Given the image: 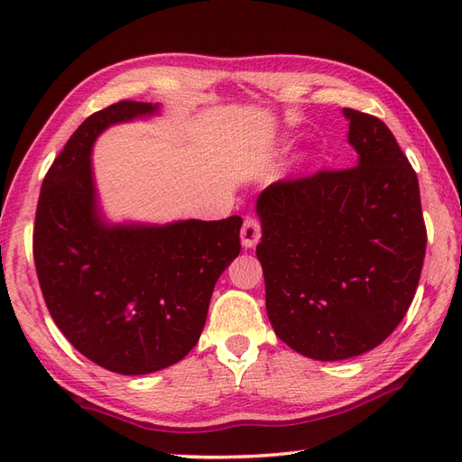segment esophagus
Instances as JSON below:
<instances>
[{"label": "esophagus", "mask_w": 462, "mask_h": 462, "mask_svg": "<svg viewBox=\"0 0 462 462\" xmlns=\"http://www.w3.org/2000/svg\"><path fill=\"white\" fill-rule=\"evenodd\" d=\"M240 238H242V246L244 248H254L262 238V228H260V222L258 218H254V216H248L246 220L242 224V230H240Z\"/></svg>", "instance_id": "34e87169"}]
</instances>
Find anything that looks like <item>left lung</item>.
Wrapping results in <instances>:
<instances>
[{
  "label": "left lung",
  "mask_w": 462,
  "mask_h": 462,
  "mask_svg": "<svg viewBox=\"0 0 462 462\" xmlns=\"http://www.w3.org/2000/svg\"><path fill=\"white\" fill-rule=\"evenodd\" d=\"M343 115L357 164L278 180L256 202L270 323L318 361L361 356L393 333L427 248L417 174L393 133L373 115Z\"/></svg>",
  "instance_id": "obj_1"
}]
</instances>
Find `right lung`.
I'll return each instance as SVG.
<instances>
[{
	"label": "right lung",
	"instance_id": "right-lung-1",
	"mask_svg": "<svg viewBox=\"0 0 462 462\" xmlns=\"http://www.w3.org/2000/svg\"><path fill=\"white\" fill-rule=\"evenodd\" d=\"M156 111L119 101L85 119L47 171L35 212L33 260L49 313L77 351L121 375L189 356L216 282L240 254V216L162 226L103 220L93 143L106 126Z\"/></svg>",
	"mask_w": 462,
	"mask_h": 462
}]
</instances>
